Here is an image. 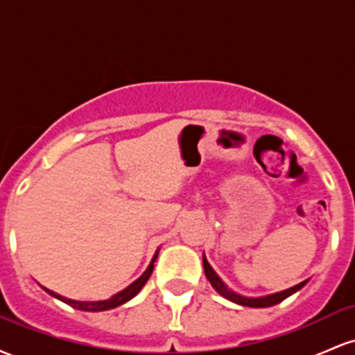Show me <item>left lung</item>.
<instances>
[{
	"instance_id": "left-lung-1",
	"label": "left lung",
	"mask_w": 355,
	"mask_h": 355,
	"mask_svg": "<svg viewBox=\"0 0 355 355\" xmlns=\"http://www.w3.org/2000/svg\"><path fill=\"white\" fill-rule=\"evenodd\" d=\"M203 268H205V275H207V279L210 280L211 287H214L220 295L225 297V299H229V300H232V302H235L239 305H247V307H270V305L282 302V300L287 299L288 295L295 294L297 291H300V288H302L304 285L307 284V280H304V282L297 284V285H294V287L287 288V291L277 292V294H272V295H267V297H257V299H248V297H242V295L235 294V292H232L230 288H227V285L223 284L222 280H220V277L215 274L214 268H211L210 263L207 262L205 257H203Z\"/></svg>"
}]
</instances>
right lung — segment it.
<instances>
[{
  "mask_svg": "<svg viewBox=\"0 0 355 355\" xmlns=\"http://www.w3.org/2000/svg\"><path fill=\"white\" fill-rule=\"evenodd\" d=\"M157 257H158V252L155 254V257L152 259V263H150L148 268H146V270L144 272V275H141L140 279H137L132 285H128V287L123 288V291L118 292L116 295L110 297V299H107V300H98V302H78V300H71V299H67V297H61L58 294H55V292L48 291V288H44V291H46L50 295L56 297V299H60L61 302L71 305V307H75V309H80V311H87V312L110 311V309H115V307H118V305L128 302L130 299H133V297H135L138 292L141 291V287H144V285L146 284V280H148L150 275H152L153 262L157 260Z\"/></svg>",
  "mask_w": 355,
  "mask_h": 355,
  "instance_id": "1",
  "label": "right lung"
}]
</instances>
